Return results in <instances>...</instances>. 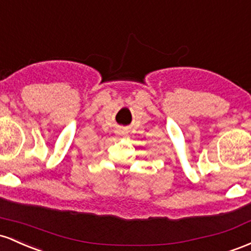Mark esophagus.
Instances as JSON below:
<instances>
[{
  "label": "esophagus",
  "instance_id": "obj_1",
  "mask_svg": "<svg viewBox=\"0 0 251 251\" xmlns=\"http://www.w3.org/2000/svg\"><path fill=\"white\" fill-rule=\"evenodd\" d=\"M120 133H123V129H121V130H120Z\"/></svg>",
  "mask_w": 251,
  "mask_h": 251
}]
</instances>
